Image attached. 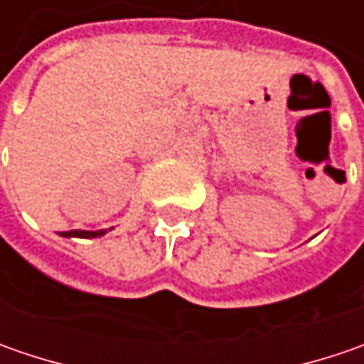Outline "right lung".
Listing matches in <instances>:
<instances>
[{
  "label": "right lung",
  "mask_w": 364,
  "mask_h": 364,
  "mask_svg": "<svg viewBox=\"0 0 364 364\" xmlns=\"http://www.w3.org/2000/svg\"><path fill=\"white\" fill-rule=\"evenodd\" d=\"M105 229L101 231H70L63 232V237H78V239H95V237H103L105 235Z\"/></svg>",
  "instance_id": "obj_1"
}]
</instances>
